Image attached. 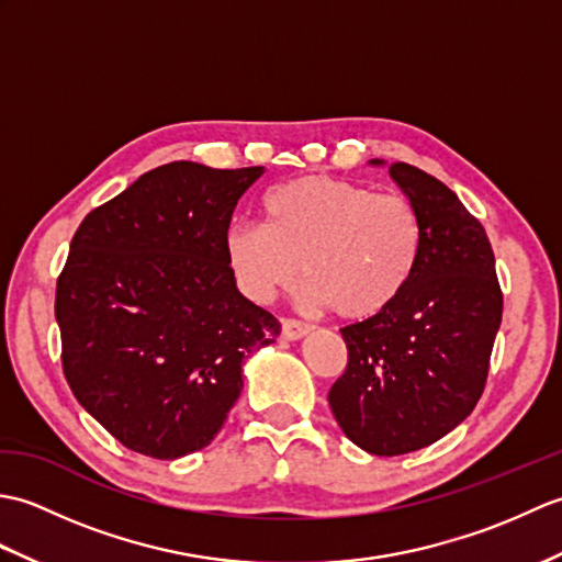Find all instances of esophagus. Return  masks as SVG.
Segmentation results:
<instances>
[{
    "label": "esophagus",
    "mask_w": 562,
    "mask_h": 562,
    "mask_svg": "<svg viewBox=\"0 0 562 562\" xmlns=\"http://www.w3.org/2000/svg\"><path fill=\"white\" fill-rule=\"evenodd\" d=\"M312 333V326L302 324V321L296 318H282V338L284 340H302L304 336Z\"/></svg>",
    "instance_id": "esophagus-1"
}]
</instances>
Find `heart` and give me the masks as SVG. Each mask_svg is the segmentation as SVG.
Here are the masks:
<instances>
[{"label": "heart", "mask_w": 562, "mask_h": 562, "mask_svg": "<svg viewBox=\"0 0 562 562\" xmlns=\"http://www.w3.org/2000/svg\"><path fill=\"white\" fill-rule=\"evenodd\" d=\"M268 224L234 222L224 256L250 300L268 304L308 280L304 302L367 321L396 304L423 254V220L398 193L333 176H304L262 200Z\"/></svg>", "instance_id": "obj_1"}]
</instances>
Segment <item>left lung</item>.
<instances>
[{"label":"left lung","mask_w":562,"mask_h":562,"mask_svg":"<svg viewBox=\"0 0 562 562\" xmlns=\"http://www.w3.org/2000/svg\"><path fill=\"white\" fill-rule=\"evenodd\" d=\"M389 173L420 214L423 254L389 312L340 328L348 367L328 391L342 432L374 457L423 449L471 415L503 321L483 224L435 176L401 161Z\"/></svg>","instance_id":"obj_1"}]
</instances>
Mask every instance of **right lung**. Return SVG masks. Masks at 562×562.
Listing matches in <instances>:
<instances>
[{
	"mask_svg": "<svg viewBox=\"0 0 562 562\" xmlns=\"http://www.w3.org/2000/svg\"><path fill=\"white\" fill-rule=\"evenodd\" d=\"M262 171L164 164L71 238L55 294L63 369L127 449L171 461L207 447L244 389V360L280 336L224 256L236 202Z\"/></svg>",
	"mask_w": 562,
	"mask_h": 562,
	"instance_id": "right-lung-1",
	"label": "right lung"
}]
</instances>
